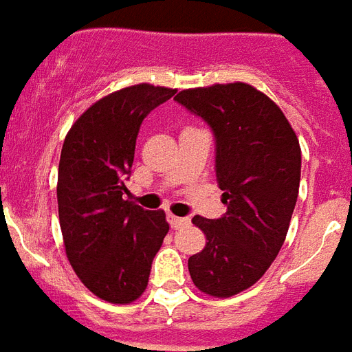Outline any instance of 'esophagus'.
<instances>
[{
    "label": "esophagus",
    "instance_id": "esophagus-1",
    "mask_svg": "<svg viewBox=\"0 0 352 352\" xmlns=\"http://www.w3.org/2000/svg\"><path fill=\"white\" fill-rule=\"evenodd\" d=\"M168 222L173 230H179V228H184V226L190 224V219L186 217H175V215H168Z\"/></svg>",
    "mask_w": 352,
    "mask_h": 352
}]
</instances>
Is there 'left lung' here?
Masks as SVG:
<instances>
[{
  "label": "left lung",
  "mask_w": 352,
  "mask_h": 352,
  "mask_svg": "<svg viewBox=\"0 0 352 352\" xmlns=\"http://www.w3.org/2000/svg\"><path fill=\"white\" fill-rule=\"evenodd\" d=\"M175 101L210 124L228 206L215 221L193 217L206 245L188 270L202 293L228 298L262 278L284 244L298 197V137L275 102L248 82L190 88Z\"/></svg>",
  "instance_id": "left-lung-1"
}]
</instances>
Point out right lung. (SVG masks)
Returning <instances> with one entry per match:
<instances>
[{
  "label": "right lung",
  "instance_id": "add662e5",
  "mask_svg": "<svg viewBox=\"0 0 352 352\" xmlns=\"http://www.w3.org/2000/svg\"><path fill=\"white\" fill-rule=\"evenodd\" d=\"M177 90L148 82L108 94L65 137L57 173L59 226L68 262L94 295L131 304L144 293L170 224L164 211L122 199L142 119Z\"/></svg>",
  "mask_w": 352,
  "mask_h": 352
}]
</instances>
